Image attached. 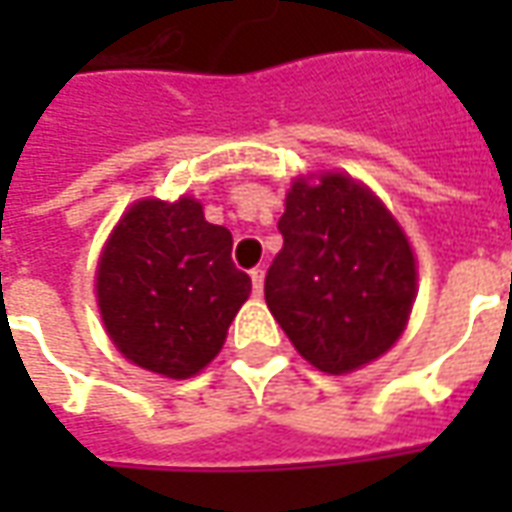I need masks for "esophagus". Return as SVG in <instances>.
<instances>
[{
  "instance_id": "esophagus-1",
  "label": "esophagus",
  "mask_w": 512,
  "mask_h": 512,
  "mask_svg": "<svg viewBox=\"0 0 512 512\" xmlns=\"http://www.w3.org/2000/svg\"><path fill=\"white\" fill-rule=\"evenodd\" d=\"M249 277H252V288H255V293L260 296V293H263V279H266V271H263V268H255Z\"/></svg>"
}]
</instances>
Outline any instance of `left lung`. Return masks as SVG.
Instances as JSON below:
<instances>
[{"label":"left lung","mask_w":512,"mask_h":512,"mask_svg":"<svg viewBox=\"0 0 512 512\" xmlns=\"http://www.w3.org/2000/svg\"><path fill=\"white\" fill-rule=\"evenodd\" d=\"M279 233L266 304L293 348L329 376L384 356L417 299V255L384 200L348 172H307L290 180Z\"/></svg>","instance_id":"left-lung-1"}]
</instances>
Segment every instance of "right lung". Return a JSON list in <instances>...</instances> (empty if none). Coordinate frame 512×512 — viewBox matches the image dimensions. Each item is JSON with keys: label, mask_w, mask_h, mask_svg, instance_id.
Instances as JSON below:
<instances>
[{"label": "right lung", "mask_w": 512, "mask_h": 512, "mask_svg": "<svg viewBox=\"0 0 512 512\" xmlns=\"http://www.w3.org/2000/svg\"><path fill=\"white\" fill-rule=\"evenodd\" d=\"M230 252L233 235L205 222L197 197L131 202L95 268V304L112 345L156 376L202 373L252 293Z\"/></svg>", "instance_id": "1"}]
</instances>
